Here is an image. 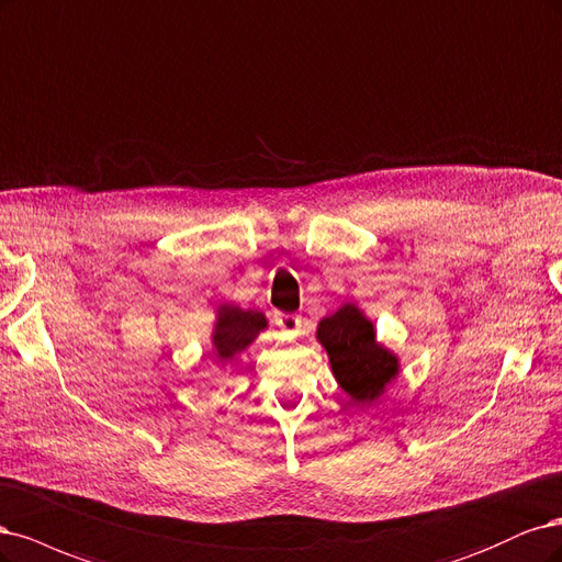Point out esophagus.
Here are the masks:
<instances>
[{
  "label": "esophagus",
  "mask_w": 562,
  "mask_h": 562,
  "mask_svg": "<svg viewBox=\"0 0 562 562\" xmlns=\"http://www.w3.org/2000/svg\"><path fill=\"white\" fill-rule=\"evenodd\" d=\"M276 324H278L282 334L292 336V338H296V336L303 331V322H301L299 315H280V317L276 319Z\"/></svg>",
  "instance_id": "34e87169"
}]
</instances>
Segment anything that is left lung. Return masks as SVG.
I'll return each instance as SVG.
<instances>
[{"label":"left lung","mask_w":562,"mask_h":562,"mask_svg":"<svg viewBox=\"0 0 562 562\" xmlns=\"http://www.w3.org/2000/svg\"><path fill=\"white\" fill-rule=\"evenodd\" d=\"M315 336L329 355L338 387L357 406H371L400 378V357L378 340L373 322L357 303H342L322 317Z\"/></svg>","instance_id":"8db88e82"}]
</instances>
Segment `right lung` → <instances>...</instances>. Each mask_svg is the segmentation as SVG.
I'll return each mask as SVG.
<instances>
[{
  "label": "right lung",
  "mask_w": 562,
  "mask_h": 562,
  "mask_svg": "<svg viewBox=\"0 0 562 562\" xmlns=\"http://www.w3.org/2000/svg\"><path fill=\"white\" fill-rule=\"evenodd\" d=\"M268 329V319L259 311H245L235 303H220L212 324V352L220 364H231L235 355L245 352Z\"/></svg>",
  "instance_id": "right-lung-1"
}]
</instances>
